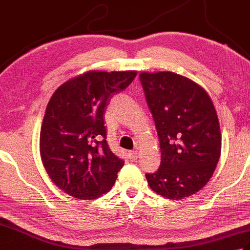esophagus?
<instances>
[{"label":"esophagus","mask_w":250,"mask_h":250,"mask_svg":"<svg viewBox=\"0 0 250 250\" xmlns=\"http://www.w3.org/2000/svg\"><path fill=\"white\" fill-rule=\"evenodd\" d=\"M139 151H136V150H130L129 152H128V156H129V159L131 161H135L137 158H139Z\"/></svg>","instance_id":"1"}]
</instances>
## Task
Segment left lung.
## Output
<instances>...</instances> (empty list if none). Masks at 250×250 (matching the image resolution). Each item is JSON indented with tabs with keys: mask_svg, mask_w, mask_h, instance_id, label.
Masks as SVG:
<instances>
[{
	"mask_svg": "<svg viewBox=\"0 0 250 250\" xmlns=\"http://www.w3.org/2000/svg\"><path fill=\"white\" fill-rule=\"evenodd\" d=\"M160 142L161 164L147 173L159 195L180 200L198 192L213 175L221 151L217 113L198 83L172 72L141 73Z\"/></svg>",
	"mask_w": 250,
	"mask_h": 250,
	"instance_id": "obj_1",
	"label": "left lung"
}]
</instances>
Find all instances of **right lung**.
I'll return each instance as SVG.
<instances>
[{
	"label": "right lung",
	"instance_id": "obj_1",
	"mask_svg": "<svg viewBox=\"0 0 250 250\" xmlns=\"http://www.w3.org/2000/svg\"><path fill=\"white\" fill-rule=\"evenodd\" d=\"M135 71L88 72L52 94L41 129L42 161L52 182L74 198L97 199L113 187L125 161L106 141L104 113Z\"/></svg>",
	"mask_w": 250,
	"mask_h": 250
}]
</instances>
